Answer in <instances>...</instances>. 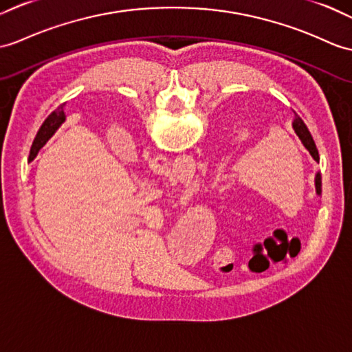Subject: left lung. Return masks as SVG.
Listing matches in <instances>:
<instances>
[{
	"mask_svg": "<svg viewBox=\"0 0 352 352\" xmlns=\"http://www.w3.org/2000/svg\"><path fill=\"white\" fill-rule=\"evenodd\" d=\"M292 127H294V130H296V133L300 138V141L303 142V145L306 146V150L310 153V156H312L316 162H320V154H318L316 145L314 142V138H312V135H310V132L307 130L303 120H301L297 116V113H296V118H294ZM315 189H316L318 195H321V174L320 173H318L316 177H315Z\"/></svg>",
	"mask_w": 352,
	"mask_h": 352,
	"instance_id": "obj_1",
	"label": "left lung"
}]
</instances>
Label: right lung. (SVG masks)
<instances>
[{
    "label": "right lung",
    "instance_id": "add662e5",
    "mask_svg": "<svg viewBox=\"0 0 352 352\" xmlns=\"http://www.w3.org/2000/svg\"><path fill=\"white\" fill-rule=\"evenodd\" d=\"M64 120H65V116H64L63 108L58 109V111H54L51 116H49L45 120L42 127H40V130L37 132V136L34 138V142H32V145H31L30 159L36 157V154L38 153V150L42 148V146L46 144L47 139L54 135L55 130L60 127V124Z\"/></svg>",
    "mask_w": 352,
    "mask_h": 352
}]
</instances>
